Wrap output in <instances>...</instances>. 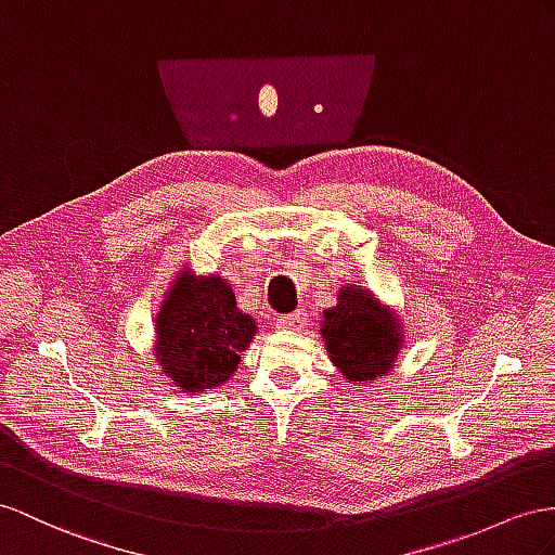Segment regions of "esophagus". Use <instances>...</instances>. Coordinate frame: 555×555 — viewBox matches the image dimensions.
I'll list each match as a JSON object with an SVG mask.
<instances>
[{"mask_svg": "<svg viewBox=\"0 0 555 555\" xmlns=\"http://www.w3.org/2000/svg\"><path fill=\"white\" fill-rule=\"evenodd\" d=\"M305 321H307V314H305V311L297 309V311H293V314H281V317H276V328L297 331V328H302Z\"/></svg>", "mask_w": 555, "mask_h": 555, "instance_id": "1", "label": "esophagus"}]
</instances>
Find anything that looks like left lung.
<instances>
[{"label": "left lung", "instance_id": "1", "mask_svg": "<svg viewBox=\"0 0 555 555\" xmlns=\"http://www.w3.org/2000/svg\"><path fill=\"white\" fill-rule=\"evenodd\" d=\"M323 339L333 363L349 382L387 375L401 349V325L363 288H345L337 307L323 311Z\"/></svg>", "mask_w": 555, "mask_h": 555}]
</instances>
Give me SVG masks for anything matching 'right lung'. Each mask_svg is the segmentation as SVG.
I'll list each match as a JSON object with an SVG mask.
<instances>
[{"label": "right lung", "mask_w": 555, "mask_h": 555, "mask_svg": "<svg viewBox=\"0 0 555 555\" xmlns=\"http://www.w3.org/2000/svg\"><path fill=\"white\" fill-rule=\"evenodd\" d=\"M253 335L255 321L238 311L230 283L184 272L156 317L154 357L180 389L204 391L234 375Z\"/></svg>", "instance_id": "1"}]
</instances>
